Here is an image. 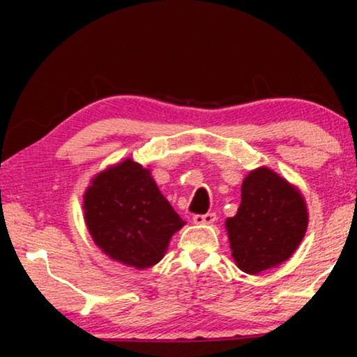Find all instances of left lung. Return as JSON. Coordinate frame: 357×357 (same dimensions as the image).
Here are the masks:
<instances>
[{
  "label": "left lung",
  "instance_id": "obj_1",
  "mask_svg": "<svg viewBox=\"0 0 357 357\" xmlns=\"http://www.w3.org/2000/svg\"><path fill=\"white\" fill-rule=\"evenodd\" d=\"M85 223L97 247L114 260L149 268L165 257L184 221L132 159L97 176L84 196Z\"/></svg>",
  "mask_w": 357,
  "mask_h": 357
}]
</instances>
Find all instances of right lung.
Instances as JSON below:
<instances>
[{"label": "right lung", "instance_id": "obj_1", "mask_svg": "<svg viewBox=\"0 0 357 357\" xmlns=\"http://www.w3.org/2000/svg\"><path fill=\"white\" fill-rule=\"evenodd\" d=\"M305 228L301 192L267 167L245 178L238 211L227 220L233 258L252 275L285 261L304 238Z\"/></svg>", "mask_w": 357, "mask_h": 357}]
</instances>
